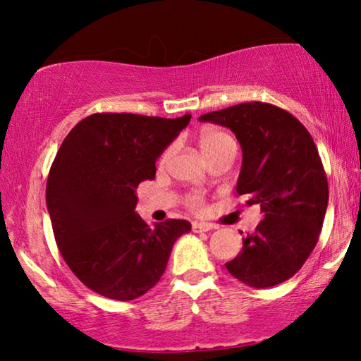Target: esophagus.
Segmentation results:
<instances>
[{
	"label": "esophagus",
	"mask_w": 361,
	"mask_h": 361,
	"mask_svg": "<svg viewBox=\"0 0 361 361\" xmlns=\"http://www.w3.org/2000/svg\"><path fill=\"white\" fill-rule=\"evenodd\" d=\"M212 229H216V226L212 223H192L194 232H209Z\"/></svg>",
	"instance_id": "34e87169"
}]
</instances>
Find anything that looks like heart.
<instances>
[{"label": "heart", "mask_w": 361, "mask_h": 361, "mask_svg": "<svg viewBox=\"0 0 361 361\" xmlns=\"http://www.w3.org/2000/svg\"><path fill=\"white\" fill-rule=\"evenodd\" d=\"M197 143H199V148H200V151H202V154L205 156L207 161H210V159L223 154V152H235V149H237L234 137H232L231 133H228L226 130L216 129V127H205V129L200 130L197 135ZM170 154H172V148H167L162 152L159 162L161 164L167 162ZM186 204L189 209L200 210L204 207V197L200 194H191L186 197Z\"/></svg>", "instance_id": "b5f03b06"}]
</instances>
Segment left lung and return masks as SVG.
I'll return each mask as SVG.
<instances>
[{
	"label": "left lung",
	"mask_w": 361,
	"mask_h": 361,
	"mask_svg": "<svg viewBox=\"0 0 361 361\" xmlns=\"http://www.w3.org/2000/svg\"><path fill=\"white\" fill-rule=\"evenodd\" d=\"M199 121L234 132L243 156L237 194L264 213L226 269L253 288L285 282L315 248L328 207L326 173L312 137L295 116L262 102L207 113Z\"/></svg>",
	"instance_id": "8db88e82"
}]
</instances>
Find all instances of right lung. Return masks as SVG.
Instances as JSON below:
<instances>
[{"instance_id": "obj_1", "label": "right lung", "mask_w": 361, "mask_h": 361, "mask_svg": "<svg viewBox=\"0 0 361 361\" xmlns=\"http://www.w3.org/2000/svg\"><path fill=\"white\" fill-rule=\"evenodd\" d=\"M191 121L95 113L73 127L54 159L46 204L60 255L99 295L130 301L154 286L186 219L149 226L135 213L137 188Z\"/></svg>"}]
</instances>
